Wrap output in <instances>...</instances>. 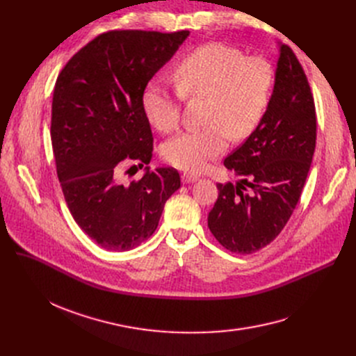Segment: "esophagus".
Returning <instances> with one entry per match:
<instances>
[{
	"instance_id": "obj_1",
	"label": "esophagus",
	"mask_w": 356,
	"mask_h": 356,
	"mask_svg": "<svg viewBox=\"0 0 356 356\" xmlns=\"http://www.w3.org/2000/svg\"><path fill=\"white\" fill-rule=\"evenodd\" d=\"M196 179H197V176H196V175H192V173H183V175H181L183 183H192V181H195Z\"/></svg>"
}]
</instances>
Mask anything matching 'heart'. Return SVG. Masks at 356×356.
<instances>
[{"mask_svg": "<svg viewBox=\"0 0 356 356\" xmlns=\"http://www.w3.org/2000/svg\"><path fill=\"white\" fill-rule=\"evenodd\" d=\"M175 82L186 98H207L204 124L199 129L168 140L163 159L177 168L202 172L209 161L225 152L229 136L248 137L263 120L270 105L275 73L259 56L223 43L203 44L177 62ZM147 121L160 133H172L180 124V94L163 81H153L143 93Z\"/></svg>", "mask_w": 356, "mask_h": 356, "instance_id": "1", "label": "heart"}]
</instances>
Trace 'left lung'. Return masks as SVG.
<instances>
[{
    "instance_id": "8db88e82",
    "label": "left lung",
    "mask_w": 356,
    "mask_h": 356,
    "mask_svg": "<svg viewBox=\"0 0 356 356\" xmlns=\"http://www.w3.org/2000/svg\"><path fill=\"white\" fill-rule=\"evenodd\" d=\"M314 147L313 93L296 54L282 44L266 114L223 161L241 179L236 184L218 183V199L208 216V227L223 248L252 254L278 236L300 200Z\"/></svg>"
}]
</instances>
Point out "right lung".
Wrapping results in <instances>:
<instances>
[{
    "mask_svg": "<svg viewBox=\"0 0 356 356\" xmlns=\"http://www.w3.org/2000/svg\"><path fill=\"white\" fill-rule=\"evenodd\" d=\"M188 35L109 30L74 53L56 79L50 137L62 192L74 222L108 251L133 250L152 236L180 188L173 167L128 184L121 175L152 160L143 93Z\"/></svg>",
    "mask_w": 356,
    "mask_h": 356,
    "instance_id": "obj_1",
    "label": "right lung"
}]
</instances>
